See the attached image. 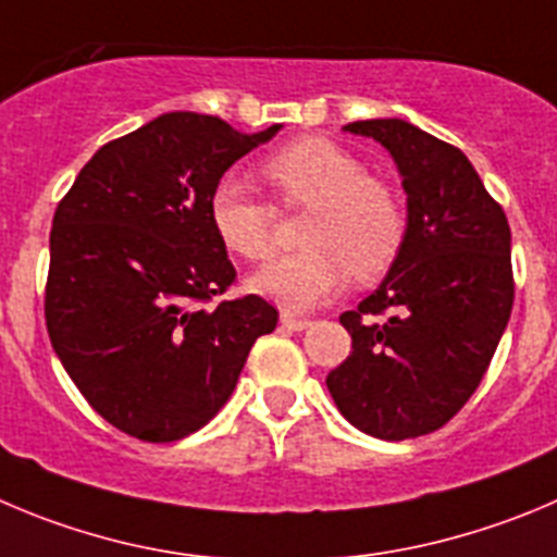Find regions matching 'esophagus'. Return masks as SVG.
<instances>
[{
  "instance_id": "obj_1",
  "label": "esophagus",
  "mask_w": 557,
  "mask_h": 557,
  "mask_svg": "<svg viewBox=\"0 0 557 557\" xmlns=\"http://www.w3.org/2000/svg\"><path fill=\"white\" fill-rule=\"evenodd\" d=\"M280 324H283V326H288V330L302 332V330H308V326L313 324V321H310V319H299V315L283 313V315H280Z\"/></svg>"
}]
</instances>
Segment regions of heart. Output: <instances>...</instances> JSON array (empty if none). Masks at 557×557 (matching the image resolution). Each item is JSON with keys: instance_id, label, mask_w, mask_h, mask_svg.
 Masks as SVG:
<instances>
[{"instance_id": "heart-1", "label": "heart", "mask_w": 557, "mask_h": 557, "mask_svg": "<svg viewBox=\"0 0 557 557\" xmlns=\"http://www.w3.org/2000/svg\"><path fill=\"white\" fill-rule=\"evenodd\" d=\"M263 178L288 206H310L299 242L252 277V290L285 310L326 302L351 272L360 283L387 274L401 252L407 216L396 191L366 175L357 156L324 137H299L274 150ZM208 222L222 247L244 261H263L274 247V208L242 181L220 178L208 195Z\"/></svg>"}]
</instances>
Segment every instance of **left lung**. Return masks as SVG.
Segmentation results:
<instances>
[{"label":"left lung","mask_w":557,"mask_h":557,"mask_svg":"<svg viewBox=\"0 0 557 557\" xmlns=\"http://www.w3.org/2000/svg\"><path fill=\"white\" fill-rule=\"evenodd\" d=\"M396 161L407 236L396 263L341 324L351 355L326 387L379 440L443 429L475 393L513 305L511 227L465 153L398 117L357 121Z\"/></svg>","instance_id":"obj_1"}]
</instances>
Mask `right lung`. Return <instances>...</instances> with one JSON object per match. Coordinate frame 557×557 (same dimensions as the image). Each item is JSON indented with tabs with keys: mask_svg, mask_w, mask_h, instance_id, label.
<instances>
[{
	"mask_svg": "<svg viewBox=\"0 0 557 557\" xmlns=\"http://www.w3.org/2000/svg\"><path fill=\"white\" fill-rule=\"evenodd\" d=\"M280 128L242 134L214 114H159L98 148L57 206L46 330L87 404L128 436L175 443L202 429L252 343L277 326L255 294L202 302L236 280L208 195Z\"/></svg>",
	"mask_w": 557,
	"mask_h": 557,
	"instance_id": "1",
	"label": "right lung"
}]
</instances>
